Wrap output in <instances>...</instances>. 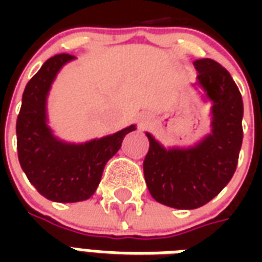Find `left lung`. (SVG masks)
<instances>
[{
    "label": "left lung",
    "instance_id": "obj_1",
    "mask_svg": "<svg viewBox=\"0 0 262 262\" xmlns=\"http://www.w3.org/2000/svg\"><path fill=\"white\" fill-rule=\"evenodd\" d=\"M198 85L213 101L212 133L196 147L165 150L146 133L150 146L143 161L144 180L157 202L196 209L229 184L243 142V99L230 73L212 59L193 61Z\"/></svg>",
    "mask_w": 262,
    "mask_h": 262
}]
</instances>
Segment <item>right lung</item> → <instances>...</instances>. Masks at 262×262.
<instances>
[{"label": "right lung", "mask_w": 262, "mask_h": 262, "mask_svg": "<svg viewBox=\"0 0 262 262\" xmlns=\"http://www.w3.org/2000/svg\"><path fill=\"white\" fill-rule=\"evenodd\" d=\"M73 54H56L26 84L16 119V148L20 167L37 192L54 202H80L91 198L105 164L122 146L135 125L84 144L59 142L46 125V97L61 66Z\"/></svg>", "instance_id": "add662e5"}]
</instances>
